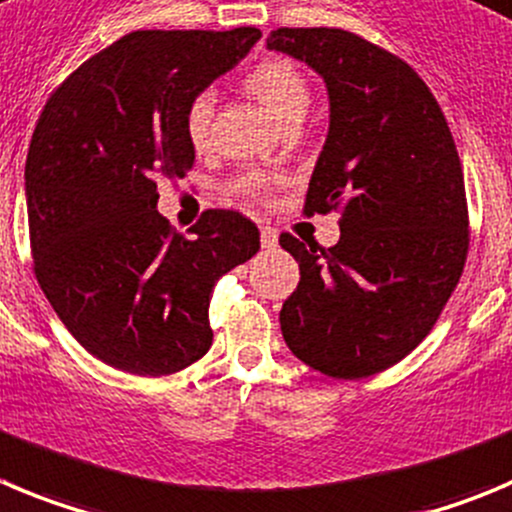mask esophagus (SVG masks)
I'll list each match as a JSON object with an SVG mask.
<instances>
[{
  "label": "esophagus",
  "mask_w": 512,
  "mask_h": 512,
  "mask_svg": "<svg viewBox=\"0 0 512 512\" xmlns=\"http://www.w3.org/2000/svg\"><path fill=\"white\" fill-rule=\"evenodd\" d=\"M260 245L265 247V250H275L278 247V229L275 227H262L260 229Z\"/></svg>",
  "instance_id": "34e87169"
}]
</instances>
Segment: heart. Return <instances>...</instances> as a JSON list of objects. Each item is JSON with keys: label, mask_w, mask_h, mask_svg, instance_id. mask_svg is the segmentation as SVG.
Instances as JSON below:
<instances>
[{"label": "heart", "mask_w": 512, "mask_h": 512, "mask_svg": "<svg viewBox=\"0 0 512 512\" xmlns=\"http://www.w3.org/2000/svg\"><path fill=\"white\" fill-rule=\"evenodd\" d=\"M245 85L280 123L290 121V118L295 116H305V111H308V78H305L303 70H300L295 62L285 60V57L262 60L260 65H255V68L247 73ZM212 111V90H199V93L189 100V105H186L184 131L194 148H202L204 143H207ZM267 189H270V176L265 174H247L237 181V191H242L247 197H265Z\"/></svg>", "instance_id": "b5f03b06"}]
</instances>
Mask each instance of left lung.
Returning <instances> with one entry per match:
<instances>
[{"label": "left lung", "mask_w": 512, "mask_h": 512, "mask_svg": "<svg viewBox=\"0 0 512 512\" xmlns=\"http://www.w3.org/2000/svg\"><path fill=\"white\" fill-rule=\"evenodd\" d=\"M278 50L321 75L331 121L305 212L341 207L333 247L280 234L300 283L280 310L290 351L333 379L399 364L422 343L467 260L462 164L424 80L391 52L331 27H280Z\"/></svg>", "instance_id": "left-lung-1"}]
</instances>
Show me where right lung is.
<instances>
[{
    "mask_svg": "<svg viewBox=\"0 0 512 512\" xmlns=\"http://www.w3.org/2000/svg\"><path fill=\"white\" fill-rule=\"evenodd\" d=\"M262 37L138 30L85 60L47 100L25 166L35 275L75 341L103 364L166 376L212 346L209 298L260 250L255 222L207 209L189 237L156 202L194 166L184 111Z\"/></svg>",
    "mask_w": 512,
    "mask_h": 512,
    "instance_id": "right-lung-1",
    "label": "right lung"
}]
</instances>
